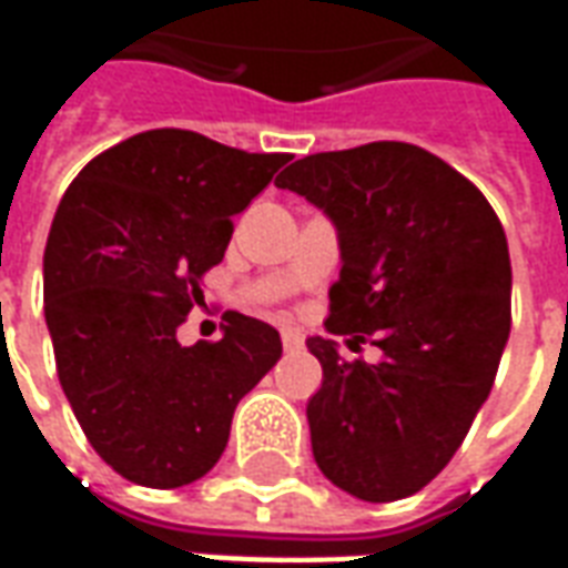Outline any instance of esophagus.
<instances>
[{
    "instance_id": "34e87169",
    "label": "esophagus",
    "mask_w": 568,
    "mask_h": 568,
    "mask_svg": "<svg viewBox=\"0 0 568 568\" xmlns=\"http://www.w3.org/2000/svg\"><path fill=\"white\" fill-rule=\"evenodd\" d=\"M283 346H285V353H295V349L304 346V334L295 332V328H283Z\"/></svg>"
}]
</instances>
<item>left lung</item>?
I'll use <instances>...</instances> for the list:
<instances>
[{"instance_id":"left-lung-1","label":"left lung","mask_w":568,"mask_h":568,"mask_svg":"<svg viewBox=\"0 0 568 568\" xmlns=\"http://www.w3.org/2000/svg\"><path fill=\"white\" fill-rule=\"evenodd\" d=\"M276 185L337 227L341 280L325 328L383 358L322 365L310 398L313 456L365 501L414 496L450 463L487 402L511 332V258L499 215L450 163L410 142H368L295 161Z\"/></svg>"}]
</instances>
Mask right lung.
<instances>
[{
  "mask_svg": "<svg viewBox=\"0 0 568 568\" xmlns=\"http://www.w3.org/2000/svg\"><path fill=\"white\" fill-rule=\"evenodd\" d=\"M283 163L194 130H145L97 154L57 206L44 246L57 377L93 450L133 484L206 475L240 398L283 356L276 328L234 310L222 341H175L231 219Z\"/></svg>",
  "mask_w": 568,
  "mask_h": 568,
  "instance_id": "add662e5",
  "label": "right lung"
}]
</instances>
